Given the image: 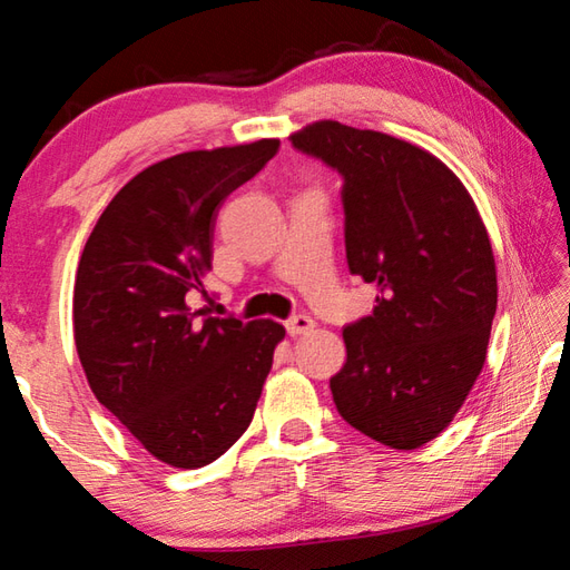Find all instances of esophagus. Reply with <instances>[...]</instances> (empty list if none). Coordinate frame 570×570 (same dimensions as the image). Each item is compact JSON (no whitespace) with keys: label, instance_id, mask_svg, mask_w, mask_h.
Returning <instances> with one entry per match:
<instances>
[{"label":"esophagus","instance_id":"1","mask_svg":"<svg viewBox=\"0 0 570 570\" xmlns=\"http://www.w3.org/2000/svg\"><path fill=\"white\" fill-rule=\"evenodd\" d=\"M312 330H314V320H312V316H306V314H294L292 320H286V332L292 336L306 334Z\"/></svg>","mask_w":570,"mask_h":570}]
</instances>
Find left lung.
Here are the masks:
<instances>
[{
    "instance_id": "obj_1",
    "label": "left lung",
    "mask_w": 570,
    "mask_h": 570,
    "mask_svg": "<svg viewBox=\"0 0 570 570\" xmlns=\"http://www.w3.org/2000/svg\"><path fill=\"white\" fill-rule=\"evenodd\" d=\"M292 146L342 176L346 264L380 288L374 312L344 326L336 410L382 445L420 448L485 364L498 306L488 230L455 173L412 142L322 120Z\"/></svg>"
}]
</instances>
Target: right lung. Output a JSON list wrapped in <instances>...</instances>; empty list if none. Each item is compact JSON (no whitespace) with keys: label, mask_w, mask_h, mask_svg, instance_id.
I'll list each match as a JSON object with an SVG mask.
<instances>
[{"label":"right lung","mask_w":570,"mask_h":570,"mask_svg":"<svg viewBox=\"0 0 570 570\" xmlns=\"http://www.w3.org/2000/svg\"><path fill=\"white\" fill-rule=\"evenodd\" d=\"M276 150L278 140L190 150L138 173L77 266L75 344L90 390L173 468H204L244 435L286 334L188 306L214 258L220 204Z\"/></svg>","instance_id":"right-lung-1"}]
</instances>
